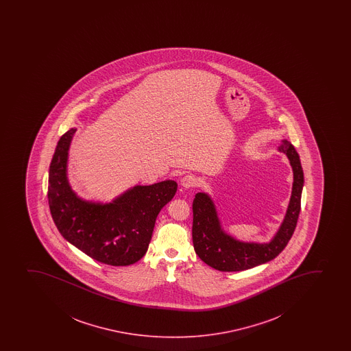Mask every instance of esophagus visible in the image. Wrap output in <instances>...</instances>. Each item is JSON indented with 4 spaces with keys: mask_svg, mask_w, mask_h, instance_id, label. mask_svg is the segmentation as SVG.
I'll return each mask as SVG.
<instances>
[{
    "mask_svg": "<svg viewBox=\"0 0 351 351\" xmlns=\"http://www.w3.org/2000/svg\"><path fill=\"white\" fill-rule=\"evenodd\" d=\"M197 178L192 176V174H187L185 177L182 179V186L185 190L192 189L194 186H197Z\"/></svg>",
    "mask_w": 351,
    "mask_h": 351,
    "instance_id": "34e87169",
    "label": "esophagus"
}]
</instances>
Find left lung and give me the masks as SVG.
I'll list each match as a JSON object with an SVG mask.
<instances>
[{
	"label": "left lung",
	"mask_w": 351,
	"mask_h": 351,
	"mask_svg": "<svg viewBox=\"0 0 351 351\" xmlns=\"http://www.w3.org/2000/svg\"><path fill=\"white\" fill-rule=\"evenodd\" d=\"M278 152L286 154L289 160L293 169V187L285 218L269 241H241L227 233L210 194H195L192 227L193 246L197 256L206 265L220 271H241L271 261L285 250L298 223L304 177L300 156L289 141L285 139Z\"/></svg>",
	"instance_id": "8db88e82"
}]
</instances>
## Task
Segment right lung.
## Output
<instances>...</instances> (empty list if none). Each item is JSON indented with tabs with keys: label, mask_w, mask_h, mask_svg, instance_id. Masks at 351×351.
Wrapping results in <instances>:
<instances>
[{
	"label": "right lung",
	"mask_w": 351,
	"mask_h": 351,
	"mask_svg": "<svg viewBox=\"0 0 351 351\" xmlns=\"http://www.w3.org/2000/svg\"><path fill=\"white\" fill-rule=\"evenodd\" d=\"M76 128L57 143L49 169L48 200L57 230L73 246L110 266H130L149 248L161 208L177 192L174 180L136 185L111 202L80 197L69 182V149Z\"/></svg>",
	"instance_id": "obj_1"
}]
</instances>
